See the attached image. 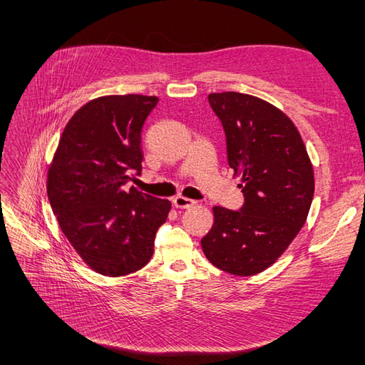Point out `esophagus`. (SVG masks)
Here are the masks:
<instances>
[{"mask_svg": "<svg viewBox=\"0 0 365 365\" xmlns=\"http://www.w3.org/2000/svg\"><path fill=\"white\" fill-rule=\"evenodd\" d=\"M173 204L177 208H190V207H192V205L196 204V200L188 199V197H183V196H177V197H174Z\"/></svg>", "mask_w": 365, "mask_h": 365, "instance_id": "1", "label": "esophagus"}]
</instances>
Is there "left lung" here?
Segmentation results:
<instances>
[{"instance_id":"1","label":"left lung","mask_w":365,"mask_h":365,"mask_svg":"<svg viewBox=\"0 0 365 365\" xmlns=\"http://www.w3.org/2000/svg\"><path fill=\"white\" fill-rule=\"evenodd\" d=\"M226 133L229 166L240 174V210L213 207L200 240L216 268L252 276L281 257L304 226L314 197V169L299 131L276 106L254 96H208Z\"/></svg>"}]
</instances>
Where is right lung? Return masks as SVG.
Listing matches in <instances>:
<instances>
[{
  "instance_id": "obj_1",
  "label": "right lung",
  "mask_w": 365,
  "mask_h": 365,
  "mask_svg": "<svg viewBox=\"0 0 365 365\" xmlns=\"http://www.w3.org/2000/svg\"><path fill=\"white\" fill-rule=\"evenodd\" d=\"M158 98L105 96L91 100L66 125L46 177L59 227L97 273L125 276L145 267L170 210L125 185L141 174L143 125Z\"/></svg>"
}]
</instances>
